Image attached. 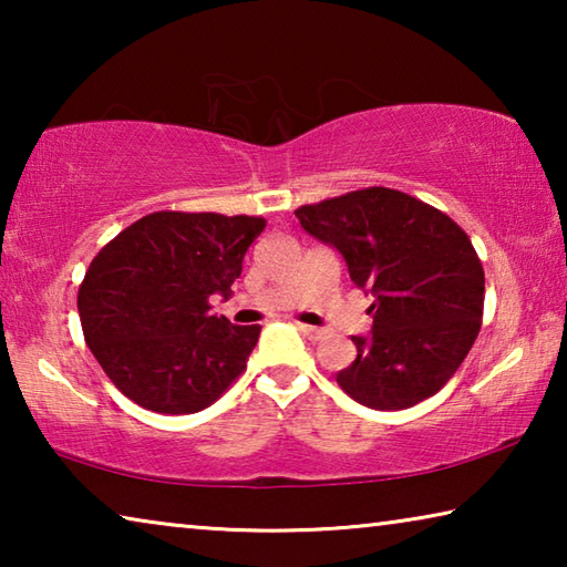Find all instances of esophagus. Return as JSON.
Here are the masks:
<instances>
[{
	"label": "esophagus",
	"mask_w": 567,
	"mask_h": 567,
	"mask_svg": "<svg viewBox=\"0 0 567 567\" xmlns=\"http://www.w3.org/2000/svg\"><path fill=\"white\" fill-rule=\"evenodd\" d=\"M297 330H300L307 340H322V330L320 328H312V324H302V322H297Z\"/></svg>",
	"instance_id": "esophagus-1"
}]
</instances>
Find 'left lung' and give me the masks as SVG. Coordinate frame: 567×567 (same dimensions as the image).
Returning <instances> with one entry per match:
<instances>
[{
  "mask_svg": "<svg viewBox=\"0 0 567 567\" xmlns=\"http://www.w3.org/2000/svg\"><path fill=\"white\" fill-rule=\"evenodd\" d=\"M368 290L372 332L338 385L372 410L433 398L467 358L483 322L485 272L463 227L400 189L368 187L295 209Z\"/></svg>",
  "mask_w": 567,
  "mask_h": 567,
  "instance_id": "1",
  "label": "left lung"
}]
</instances>
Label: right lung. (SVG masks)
I'll list each match as a JSON object with an SVG mask.
<instances>
[{"label": "right lung", "instance_id": "add662e5", "mask_svg": "<svg viewBox=\"0 0 567 567\" xmlns=\"http://www.w3.org/2000/svg\"><path fill=\"white\" fill-rule=\"evenodd\" d=\"M262 217L152 213L94 257L76 295L87 348L124 398L162 415L213 405L247 368L260 324L209 310L233 295Z\"/></svg>", "mask_w": 567, "mask_h": 567}]
</instances>
